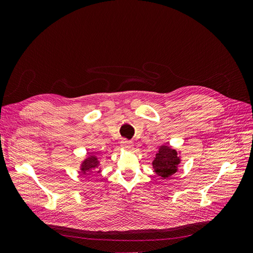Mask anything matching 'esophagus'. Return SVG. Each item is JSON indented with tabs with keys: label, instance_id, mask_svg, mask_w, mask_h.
<instances>
[{
	"label": "esophagus",
	"instance_id": "obj_1",
	"mask_svg": "<svg viewBox=\"0 0 253 253\" xmlns=\"http://www.w3.org/2000/svg\"><path fill=\"white\" fill-rule=\"evenodd\" d=\"M121 147L126 150H131L133 148V143H132V141L124 139L121 141Z\"/></svg>",
	"mask_w": 253,
	"mask_h": 253
}]
</instances>
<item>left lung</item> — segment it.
Here are the masks:
<instances>
[{"instance_id": "8db88e82", "label": "left lung", "mask_w": 253, "mask_h": 253, "mask_svg": "<svg viewBox=\"0 0 253 253\" xmlns=\"http://www.w3.org/2000/svg\"><path fill=\"white\" fill-rule=\"evenodd\" d=\"M179 164L180 158L177 151L166 144L160 145L152 163L155 173L163 178L170 177L174 173L177 172Z\"/></svg>"}]
</instances>
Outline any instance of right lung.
I'll return each instance as SVG.
<instances>
[{"mask_svg": "<svg viewBox=\"0 0 253 253\" xmlns=\"http://www.w3.org/2000/svg\"><path fill=\"white\" fill-rule=\"evenodd\" d=\"M98 167H99L98 157L94 154H90V155H88V157H86L83 160L80 169H81L82 174L89 175L93 170H96V173H100V170L98 169Z\"/></svg>", "mask_w": 253, "mask_h": 253, "instance_id": "right-lung-1", "label": "right lung"}]
</instances>
